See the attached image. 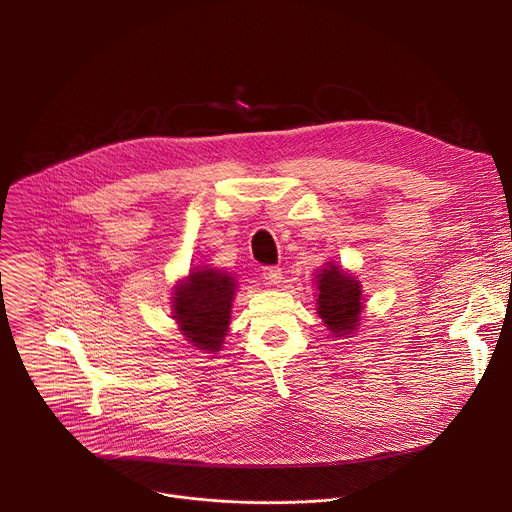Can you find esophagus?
Listing matches in <instances>:
<instances>
[{
	"mask_svg": "<svg viewBox=\"0 0 512 512\" xmlns=\"http://www.w3.org/2000/svg\"><path fill=\"white\" fill-rule=\"evenodd\" d=\"M261 275H263V279H265L269 285H279V283L283 281V273H281V269L275 267V265L263 267V269H261Z\"/></svg>",
	"mask_w": 512,
	"mask_h": 512,
	"instance_id": "esophagus-1",
	"label": "esophagus"
}]
</instances>
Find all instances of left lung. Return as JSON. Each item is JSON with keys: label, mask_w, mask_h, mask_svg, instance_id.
Returning <instances> with one entry per match:
<instances>
[{"label": "left lung", "mask_w": 512, "mask_h": 512, "mask_svg": "<svg viewBox=\"0 0 512 512\" xmlns=\"http://www.w3.org/2000/svg\"><path fill=\"white\" fill-rule=\"evenodd\" d=\"M318 289V314L324 324L338 336L352 332L362 310L360 283L328 263L318 275Z\"/></svg>", "instance_id": "left-lung-1"}]
</instances>
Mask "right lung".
Wrapping results in <instances>:
<instances>
[{"label": "right lung", "instance_id": "obj_1", "mask_svg": "<svg viewBox=\"0 0 512 512\" xmlns=\"http://www.w3.org/2000/svg\"><path fill=\"white\" fill-rule=\"evenodd\" d=\"M237 283L214 269L192 271L174 291V320L200 350H218L229 328Z\"/></svg>", "mask_w": 512, "mask_h": 512}]
</instances>
